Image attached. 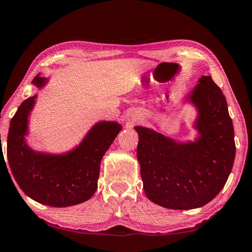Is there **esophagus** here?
<instances>
[{
    "instance_id": "obj_1",
    "label": "esophagus",
    "mask_w": 252,
    "mask_h": 252,
    "mask_svg": "<svg viewBox=\"0 0 252 252\" xmlns=\"http://www.w3.org/2000/svg\"><path fill=\"white\" fill-rule=\"evenodd\" d=\"M140 118H141V114H140V112H138V111H131L129 113V120L132 123L140 121Z\"/></svg>"
}]
</instances>
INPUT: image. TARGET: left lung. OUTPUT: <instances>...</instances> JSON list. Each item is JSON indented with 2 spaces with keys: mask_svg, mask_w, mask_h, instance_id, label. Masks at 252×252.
Returning a JSON list of instances; mask_svg holds the SVG:
<instances>
[{
  "mask_svg": "<svg viewBox=\"0 0 252 252\" xmlns=\"http://www.w3.org/2000/svg\"><path fill=\"white\" fill-rule=\"evenodd\" d=\"M197 112L194 141H176L145 126L137 157L147 197L166 209H197L224 187L235 157L234 130L226 99L211 76H202L186 95Z\"/></svg>",
  "mask_w": 252,
  "mask_h": 252,
  "instance_id": "left-lung-1",
  "label": "left lung"
}]
</instances>
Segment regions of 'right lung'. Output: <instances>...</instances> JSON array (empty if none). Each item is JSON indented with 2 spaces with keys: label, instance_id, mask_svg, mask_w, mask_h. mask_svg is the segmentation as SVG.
<instances>
[{
  "label": "right lung",
  "instance_id": "right-lung-1",
  "mask_svg": "<svg viewBox=\"0 0 252 252\" xmlns=\"http://www.w3.org/2000/svg\"><path fill=\"white\" fill-rule=\"evenodd\" d=\"M47 83L40 74L32 81L38 90ZM35 98L37 94L23 101L10 123L6 154L13 177L23 193L41 204L66 207L85 202L97 189L101 160L122 126L115 121L95 123L78 146L63 154L33 150L26 137Z\"/></svg>",
  "mask_w": 252,
  "mask_h": 252
}]
</instances>
